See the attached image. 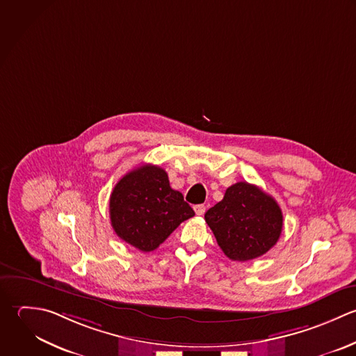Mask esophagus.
Segmentation results:
<instances>
[{
    "label": "esophagus",
    "mask_w": 356,
    "mask_h": 356,
    "mask_svg": "<svg viewBox=\"0 0 356 356\" xmlns=\"http://www.w3.org/2000/svg\"><path fill=\"white\" fill-rule=\"evenodd\" d=\"M194 211H195V213H197L198 216H202V215L205 213V211H207V207L202 205V204H200V205H195V207H194Z\"/></svg>",
    "instance_id": "1"
}]
</instances>
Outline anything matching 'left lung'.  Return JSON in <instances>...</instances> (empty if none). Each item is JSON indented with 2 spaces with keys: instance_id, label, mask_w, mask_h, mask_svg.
<instances>
[{
  "instance_id": "obj_1",
  "label": "left lung",
  "mask_w": 356,
  "mask_h": 356,
  "mask_svg": "<svg viewBox=\"0 0 356 356\" xmlns=\"http://www.w3.org/2000/svg\"><path fill=\"white\" fill-rule=\"evenodd\" d=\"M225 255L245 262L266 254L280 238L283 213L273 197L247 181L230 186L205 213Z\"/></svg>"
}]
</instances>
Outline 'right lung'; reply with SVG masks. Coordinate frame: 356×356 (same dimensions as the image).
I'll list each match as a JSON object with an SVG mask.
<instances>
[{"label":"right lung","mask_w":356,"mask_h":356,"mask_svg":"<svg viewBox=\"0 0 356 356\" xmlns=\"http://www.w3.org/2000/svg\"><path fill=\"white\" fill-rule=\"evenodd\" d=\"M194 215L183 194L170 187L168 173L155 165L130 170L109 198L115 233L143 252L156 250L181 222Z\"/></svg>","instance_id":"1"}]
</instances>
